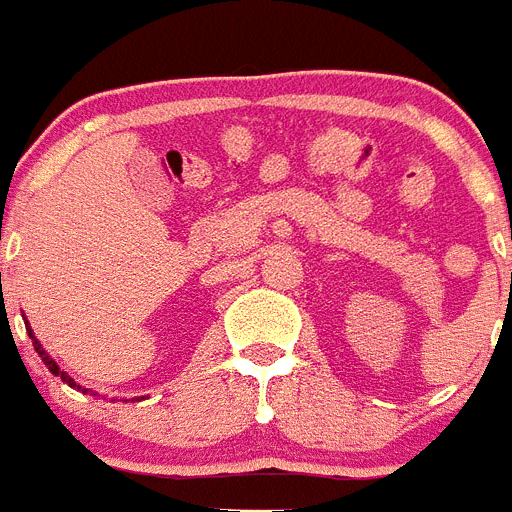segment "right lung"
<instances>
[{"instance_id": "obj_1", "label": "right lung", "mask_w": 512, "mask_h": 512, "mask_svg": "<svg viewBox=\"0 0 512 512\" xmlns=\"http://www.w3.org/2000/svg\"><path fill=\"white\" fill-rule=\"evenodd\" d=\"M30 338H33V346H35V351H38V354H40V359H43V361H45V366H48V369H51V372H53V374H61V379H63V382H69V384H71V387H76V382H74V379H71V377H66V374H63V372H58V366H56V361H53V359H51V356L45 354V351H43V346H40V343H38V341H35V336H33V333H30Z\"/></svg>"}]
</instances>
